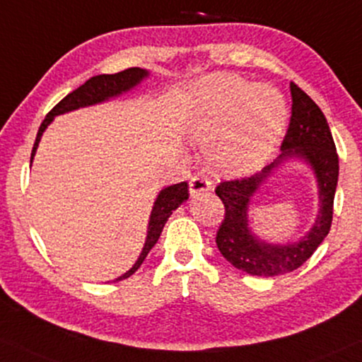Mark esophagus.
Masks as SVG:
<instances>
[{
	"mask_svg": "<svg viewBox=\"0 0 362 362\" xmlns=\"http://www.w3.org/2000/svg\"><path fill=\"white\" fill-rule=\"evenodd\" d=\"M209 189H211V182H209L206 177L203 176V174H198V176H194L193 180L189 181L191 196H196L199 193H208Z\"/></svg>",
	"mask_w": 362,
	"mask_h": 362,
	"instance_id": "esophagus-1",
	"label": "esophagus"
}]
</instances>
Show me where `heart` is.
I'll use <instances>...</instances> for the list:
<instances>
[{
  "label": "heart",
  "instance_id": "obj_1",
  "mask_svg": "<svg viewBox=\"0 0 362 362\" xmlns=\"http://www.w3.org/2000/svg\"><path fill=\"white\" fill-rule=\"evenodd\" d=\"M287 122V102L276 88L218 74L194 86L185 134L194 144L208 146L216 173L245 176L275 153Z\"/></svg>",
  "mask_w": 362,
  "mask_h": 362
}]
</instances>
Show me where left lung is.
I'll use <instances>...</instances> for the list:
<instances>
[{"mask_svg": "<svg viewBox=\"0 0 362 362\" xmlns=\"http://www.w3.org/2000/svg\"><path fill=\"white\" fill-rule=\"evenodd\" d=\"M292 117L274 163L243 180L220 182L215 189L225 204V220L216 233L221 255L235 269L257 276H275L297 270L312 257L331 230L334 194L337 188L339 158L331 129L319 105L290 82ZM290 158L305 162L318 182L320 213L315 225L300 239L288 244H270L249 228L247 209L259 186Z\"/></svg>", "mask_w": 362, "mask_h": 362, "instance_id": "left-lung-1", "label": "left lung"}]
</instances>
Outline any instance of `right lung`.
<instances>
[{"label": "right lung", "instance_id": "right-lung-1", "mask_svg": "<svg viewBox=\"0 0 362 362\" xmlns=\"http://www.w3.org/2000/svg\"><path fill=\"white\" fill-rule=\"evenodd\" d=\"M149 77V72L144 69H139V66H134V69H127L124 72L119 74H112V75H95V77L88 78L83 86H80L77 90H74L72 93L62 99L58 104L53 107L50 112L47 114V117L42 122V126L38 129L37 139H35L33 144V151H31V159L30 164L33 163L35 154H37L40 139H42L43 132L47 131V127L53 122V119L57 115L72 112V110L82 109V107H88V105H95V104H102V102H107L110 99H115V97L122 95L129 90H132L134 87H137L142 80H146ZM189 198V189H188V182H180V185H173L168 186V188L160 189L158 198H156L153 211H151L149 216V225H147V236L144 247H142V252L139 258H137L136 263L129 269L126 274L117 276L114 282H119V280L127 279L131 276L134 272H136L139 267L142 265V262L146 260L147 253L151 252V248L158 243L160 233H163L164 225H166L168 218L173 215V211L180 206L181 203H185L186 199Z\"/></svg>", "mask_w": 362, "mask_h": 362}]
</instances>
